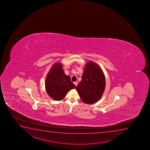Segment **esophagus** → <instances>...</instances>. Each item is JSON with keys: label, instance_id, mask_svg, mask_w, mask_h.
<instances>
[{"label": "esophagus", "instance_id": "esophagus-1", "mask_svg": "<svg viewBox=\"0 0 150 150\" xmlns=\"http://www.w3.org/2000/svg\"><path fill=\"white\" fill-rule=\"evenodd\" d=\"M74 84L75 85V86H77V85L78 84L77 82H74Z\"/></svg>", "mask_w": 150, "mask_h": 150}]
</instances>
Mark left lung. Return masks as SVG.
Wrapping results in <instances>:
<instances>
[{
    "label": "left lung",
    "mask_w": 150,
    "mask_h": 150,
    "mask_svg": "<svg viewBox=\"0 0 150 150\" xmlns=\"http://www.w3.org/2000/svg\"><path fill=\"white\" fill-rule=\"evenodd\" d=\"M105 87L102 70L97 64L89 61L85 66L82 80L76 87L81 100L86 104L94 103L102 96Z\"/></svg>",
    "instance_id": "left-lung-1"
}]
</instances>
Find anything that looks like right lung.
Wrapping results in <instances>:
<instances>
[{
    "label": "right lung",
    "mask_w": 150,
    "mask_h": 150,
    "mask_svg": "<svg viewBox=\"0 0 150 150\" xmlns=\"http://www.w3.org/2000/svg\"><path fill=\"white\" fill-rule=\"evenodd\" d=\"M45 87L47 93L55 100H62L67 92L76 86L66 75L62 68V64L57 62L53 65L46 77Z\"/></svg>",
    "instance_id": "1"
}]
</instances>
